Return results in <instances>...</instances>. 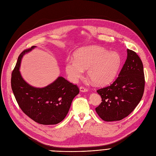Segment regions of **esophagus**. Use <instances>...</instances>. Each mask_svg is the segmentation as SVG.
<instances>
[{
    "label": "esophagus",
    "instance_id": "obj_1",
    "mask_svg": "<svg viewBox=\"0 0 156 156\" xmlns=\"http://www.w3.org/2000/svg\"><path fill=\"white\" fill-rule=\"evenodd\" d=\"M80 91H81V92H87V91H88V90L87 88H86V87H84V86H81V87H80Z\"/></svg>",
    "mask_w": 156,
    "mask_h": 156
}]
</instances>
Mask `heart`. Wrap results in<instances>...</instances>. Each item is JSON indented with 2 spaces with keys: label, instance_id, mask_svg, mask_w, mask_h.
<instances>
[{
  "label": "heart",
  "instance_id": "b5f03b06",
  "mask_svg": "<svg viewBox=\"0 0 156 156\" xmlns=\"http://www.w3.org/2000/svg\"><path fill=\"white\" fill-rule=\"evenodd\" d=\"M75 59H68L65 71L72 82H76L87 69V76L98 86H104L114 79L122 64L121 55L100 46L79 49L74 54Z\"/></svg>",
  "mask_w": 156,
  "mask_h": 156
}]
</instances>
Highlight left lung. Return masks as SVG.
<instances>
[{
	"instance_id": "obj_1",
	"label": "left lung",
	"mask_w": 156,
	"mask_h": 156,
	"mask_svg": "<svg viewBox=\"0 0 156 156\" xmlns=\"http://www.w3.org/2000/svg\"><path fill=\"white\" fill-rule=\"evenodd\" d=\"M127 59L118 77L97 93L101 103L95 108L103 121H120L129 115L142 99L145 87L144 66L138 55L127 49Z\"/></svg>"
}]
</instances>
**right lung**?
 <instances>
[{"label": "right lung", "instance_id": "add662e5", "mask_svg": "<svg viewBox=\"0 0 156 156\" xmlns=\"http://www.w3.org/2000/svg\"><path fill=\"white\" fill-rule=\"evenodd\" d=\"M35 47L24 50L20 55L11 75L12 90L18 105L27 116L41 124H56L68 114L79 89L63 77H58L53 83L42 88L28 84L21 77L20 67L22 57Z\"/></svg>", "mask_w": 156, "mask_h": 156}]
</instances>
